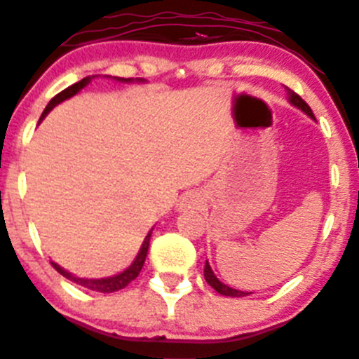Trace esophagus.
I'll list each match as a JSON object with an SVG mask.
<instances>
[{
    "label": "esophagus",
    "instance_id": "obj_1",
    "mask_svg": "<svg viewBox=\"0 0 359 359\" xmlns=\"http://www.w3.org/2000/svg\"><path fill=\"white\" fill-rule=\"evenodd\" d=\"M198 199H199V196L196 194V192H189V194H187L186 198H184V205H186V206H194V205H198Z\"/></svg>",
    "mask_w": 359,
    "mask_h": 359
}]
</instances>
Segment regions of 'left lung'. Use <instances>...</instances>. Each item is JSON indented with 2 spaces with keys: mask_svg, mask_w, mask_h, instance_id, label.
Listing matches in <instances>:
<instances>
[{
  "mask_svg": "<svg viewBox=\"0 0 359 359\" xmlns=\"http://www.w3.org/2000/svg\"><path fill=\"white\" fill-rule=\"evenodd\" d=\"M287 90H289V101H290V103H292L294 107L301 108V110H303L304 113H306V115L311 116V118H315V115H313L311 108L308 107L306 101H304L303 97L299 96V94H296V93H294V90H290L289 88H287ZM205 278H206V282H208V284L211 285V287H213L215 290H217L218 294H224V296H230V297H243V296H248V294H251V292H244V290H237V289L229 287V285L222 284V282L218 280L217 277H215L213 270H211V266H210V263H208V262H206V265H205Z\"/></svg>",
  "mask_w": 359,
  "mask_h": 359,
  "instance_id": "obj_1",
  "label": "left lung"
}]
</instances>
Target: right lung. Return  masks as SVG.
I'll list each match as a JSON object with an SVG mask.
<instances>
[{
  "label": "right lung",
  "instance_id": "1",
  "mask_svg": "<svg viewBox=\"0 0 359 359\" xmlns=\"http://www.w3.org/2000/svg\"><path fill=\"white\" fill-rule=\"evenodd\" d=\"M89 81H90L89 77L82 79V81L75 82V84H72V86H69V88H67V89H63L62 93L56 94V96L53 97L50 103H48V107L44 108L43 115H41L39 120H43L44 115H48V111H50L53 107H56V104H58V103H62V101L69 100V97L74 96V94H77L79 90L84 88V86L88 84ZM129 81H130V79H129ZM149 239H151V230H149L148 236H146V239H144V243H142L141 249H139V255L135 256L134 263H132V265H130L129 269H127L126 271H122V273L115 275V277L100 278V280H90V278H79V277H74V275L69 273V271L63 270L62 266H58V265H56V263L51 262V265H53V269L58 271V273H62L63 277H67V278H69V280L75 282V284L84 285V287H88V289H90V290H96V292H115V290H120V289L127 287V285H129L130 282L134 280L135 277H137L139 271L142 270V265H144L146 255H148Z\"/></svg>",
  "mask_w": 359,
  "mask_h": 359
}]
</instances>
